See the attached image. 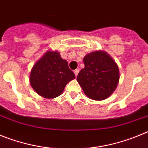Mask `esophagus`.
Segmentation results:
<instances>
[{
    "label": "esophagus",
    "mask_w": 148,
    "mask_h": 148,
    "mask_svg": "<svg viewBox=\"0 0 148 148\" xmlns=\"http://www.w3.org/2000/svg\"><path fill=\"white\" fill-rule=\"evenodd\" d=\"M78 73H79V70H74V73H75V77H77V75H78Z\"/></svg>",
    "instance_id": "esophagus-1"
}]
</instances>
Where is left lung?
Listing matches in <instances>:
<instances>
[{
  "mask_svg": "<svg viewBox=\"0 0 148 148\" xmlns=\"http://www.w3.org/2000/svg\"><path fill=\"white\" fill-rule=\"evenodd\" d=\"M77 81L84 92L92 100L102 101L112 95L119 82V70L113 58L104 51H94L84 58Z\"/></svg>",
  "mask_w": 148,
  "mask_h": 148,
  "instance_id": "left-lung-1",
  "label": "left lung"
}]
</instances>
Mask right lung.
Listing matches in <instances>:
<instances>
[{
	"label": "right lung",
	"mask_w": 148,
	"mask_h": 148,
	"mask_svg": "<svg viewBox=\"0 0 148 148\" xmlns=\"http://www.w3.org/2000/svg\"><path fill=\"white\" fill-rule=\"evenodd\" d=\"M73 72L58 51L48 50L32 66L30 84L39 95L47 99L58 97L68 82L75 79Z\"/></svg>",
	"instance_id": "1"
}]
</instances>
